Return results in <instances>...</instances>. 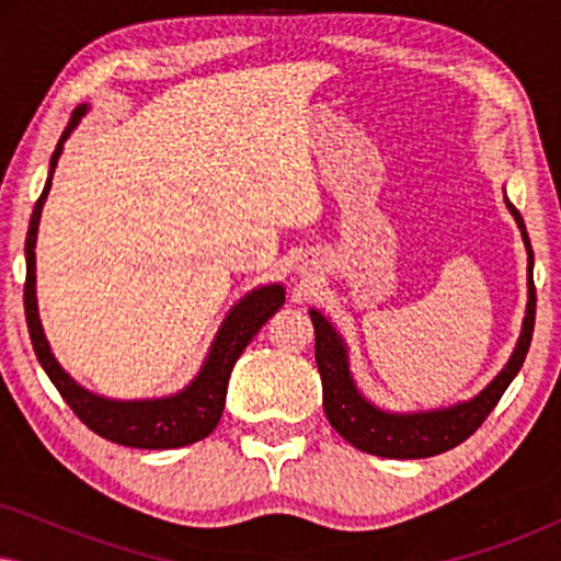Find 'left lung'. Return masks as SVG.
<instances>
[{"instance_id": "8db88e82", "label": "left lung", "mask_w": 561, "mask_h": 561, "mask_svg": "<svg viewBox=\"0 0 561 561\" xmlns=\"http://www.w3.org/2000/svg\"><path fill=\"white\" fill-rule=\"evenodd\" d=\"M513 217H516L524 244L528 250V306L524 319V332L516 344L508 365L501 375L482 390L472 401L451 405V409L428 411V413H386L367 403L359 390L355 388L347 365V350H344L342 336L334 332L332 324L311 309V321L317 329V367L321 375V388H324V413L329 424L336 428V434L344 436L352 447L367 455L390 457V459H421L434 457L442 451L455 449L457 444L478 432L482 421L495 409L505 388L516 378L520 365L528 355L534 336L536 321V286H534V250L528 242L524 217L516 206L505 198Z\"/></svg>"}]
</instances>
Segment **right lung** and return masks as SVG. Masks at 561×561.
<instances>
[{
	"label": "right lung",
	"instance_id": "add662e5",
	"mask_svg": "<svg viewBox=\"0 0 561 561\" xmlns=\"http://www.w3.org/2000/svg\"><path fill=\"white\" fill-rule=\"evenodd\" d=\"M87 112V104L76 106L71 114V122L60 135V140L53 150L50 158V173L45 181V188L41 198L35 202L33 217H30V229L25 237V260H27V275H25V319L30 342L37 359H41L43 370L48 373L53 386L64 396V401L71 405V411L87 424L91 432L104 436L122 447L135 449H173L186 447L204 436H209L217 428L221 411H225L227 398V382L232 375V367L237 357L242 355L244 347L252 342L267 319L280 309L286 301L280 286H267L252 290L244 296L240 304L229 311V317L221 324L217 340L211 344L209 357L191 382L186 390H181L173 398H160V401H106L68 378L64 367L56 363L50 355L48 342H45L41 319H37V301H35V240H37V225H41V211L45 198H48L53 171L64 150V142L71 135V129L79 125L81 114Z\"/></svg>",
	"mask_w": 561,
	"mask_h": 561
}]
</instances>
